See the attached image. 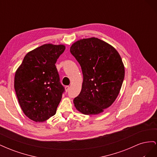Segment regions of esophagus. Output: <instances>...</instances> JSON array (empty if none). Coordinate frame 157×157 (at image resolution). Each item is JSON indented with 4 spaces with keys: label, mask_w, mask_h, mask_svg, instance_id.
<instances>
[{
    "label": "esophagus",
    "mask_w": 157,
    "mask_h": 157,
    "mask_svg": "<svg viewBox=\"0 0 157 157\" xmlns=\"http://www.w3.org/2000/svg\"><path fill=\"white\" fill-rule=\"evenodd\" d=\"M65 91L67 92L69 91V88H70V87H69V86H66L65 87Z\"/></svg>",
    "instance_id": "1"
}]
</instances>
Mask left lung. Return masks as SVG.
<instances>
[{"mask_svg":"<svg viewBox=\"0 0 157 157\" xmlns=\"http://www.w3.org/2000/svg\"><path fill=\"white\" fill-rule=\"evenodd\" d=\"M70 52L81 67V92L74 100L84 115H98L115 101L124 78V67L116 49L98 38L80 39Z\"/></svg>","mask_w":157,"mask_h":157,"instance_id":"left-lung-1","label":"left lung"}]
</instances>
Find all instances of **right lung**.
<instances>
[{
    "mask_svg": "<svg viewBox=\"0 0 157 157\" xmlns=\"http://www.w3.org/2000/svg\"><path fill=\"white\" fill-rule=\"evenodd\" d=\"M63 44H46L26 54L17 69L14 88L25 115L35 122L54 116L65 92L56 67Z\"/></svg>",
    "mask_w": 157,
    "mask_h": 157,
    "instance_id": "right-lung-1",
    "label": "right lung"
}]
</instances>
